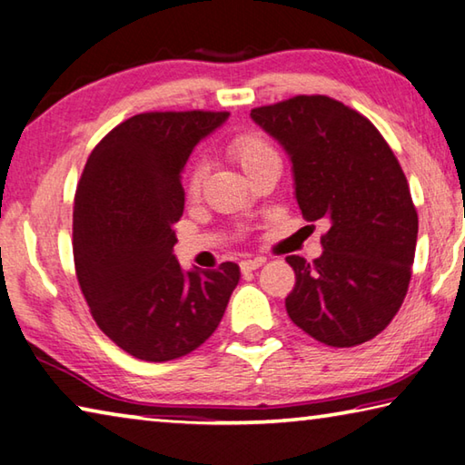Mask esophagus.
<instances>
[{"mask_svg":"<svg viewBox=\"0 0 465 465\" xmlns=\"http://www.w3.org/2000/svg\"><path fill=\"white\" fill-rule=\"evenodd\" d=\"M266 261L262 256H256V258H246V261H242L240 262V269H242V272H250V271H256V269H261V266L264 264Z\"/></svg>","mask_w":465,"mask_h":465,"instance_id":"obj_1","label":"esophagus"}]
</instances>
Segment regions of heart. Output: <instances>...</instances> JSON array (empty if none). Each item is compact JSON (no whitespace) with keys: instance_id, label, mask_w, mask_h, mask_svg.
<instances>
[{"instance_id":"obj_1","label":"heart","mask_w":465,"mask_h":465,"mask_svg":"<svg viewBox=\"0 0 465 465\" xmlns=\"http://www.w3.org/2000/svg\"><path fill=\"white\" fill-rule=\"evenodd\" d=\"M225 153L230 155L235 163H238L246 176L254 174V172L262 170V168H269V166L281 168L279 152L274 149L271 141L258 131L235 133V135L230 137V141L225 143ZM203 180H204V163L194 162L193 166L188 168L186 178H184L186 194L191 196V199L199 196Z\"/></svg>"}]
</instances>
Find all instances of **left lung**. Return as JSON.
I'll return each instance as SVG.
<instances>
[{
  "mask_svg": "<svg viewBox=\"0 0 465 465\" xmlns=\"http://www.w3.org/2000/svg\"><path fill=\"white\" fill-rule=\"evenodd\" d=\"M250 116L289 153L305 222L330 225L316 261L287 256L289 318L328 346L371 341L404 302L419 233L396 155L371 121L328 96H293Z\"/></svg>",
  "mask_w": 465,
  "mask_h": 465,
  "instance_id": "obj_1",
  "label": "left lung"
}]
</instances>
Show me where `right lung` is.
Returning a JSON list of instances; mask_svg holds the SVG:
<instances>
[{"instance_id": "obj_1", "label": "right lung", "mask_w": 465, "mask_h": 465, "mask_svg": "<svg viewBox=\"0 0 465 465\" xmlns=\"http://www.w3.org/2000/svg\"><path fill=\"white\" fill-rule=\"evenodd\" d=\"M230 113H143L94 147L75 191L74 261L98 328L135 359L163 363L207 341L222 322L240 266L183 271L174 225L180 172Z\"/></svg>"}]
</instances>
